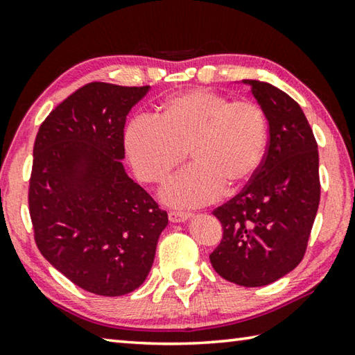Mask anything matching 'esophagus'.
Wrapping results in <instances>:
<instances>
[{
    "label": "esophagus",
    "instance_id": "esophagus-1",
    "mask_svg": "<svg viewBox=\"0 0 355 355\" xmlns=\"http://www.w3.org/2000/svg\"><path fill=\"white\" fill-rule=\"evenodd\" d=\"M191 218V213L188 211H178V209H171L169 211V219L172 222H183Z\"/></svg>",
    "mask_w": 355,
    "mask_h": 355
}]
</instances>
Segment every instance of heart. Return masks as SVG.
Instances as JSON below:
<instances>
[{
  "mask_svg": "<svg viewBox=\"0 0 355 355\" xmlns=\"http://www.w3.org/2000/svg\"><path fill=\"white\" fill-rule=\"evenodd\" d=\"M268 144V119L252 100L208 89L172 95L156 120L135 117L125 131L131 164L144 182L163 183L186 159L194 164L166 184L164 199L194 207L236 191L255 175Z\"/></svg>",
  "mask_w": 355,
  "mask_h": 355,
  "instance_id": "heart-1",
  "label": "heart"
}]
</instances>
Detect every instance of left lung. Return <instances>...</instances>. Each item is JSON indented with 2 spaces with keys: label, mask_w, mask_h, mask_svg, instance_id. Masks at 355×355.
I'll return each mask as SVG.
<instances>
[{
  "label": "left lung",
  "mask_w": 355,
  "mask_h": 355,
  "mask_svg": "<svg viewBox=\"0 0 355 355\" xmlns=\"http://www.w3.org/2000/svg\"><path fill=\"white\" fill-rule=\"evenodd\" d=\"M266 114L269 141L255 175L213 209L222 239L209 254L214 271L241 286H264L302 261L320 205V158L313 131L290 95L245 80Z\"/></svg>",
  "instance_id": "left-lung-1"
}]
</instances>
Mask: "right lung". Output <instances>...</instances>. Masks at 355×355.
Instances as JSON below:
<instances>
[{
    "label": "right lung",
    "mask_w": 355,
    "mask_h": 355,
    "mask_svg": "<svg viewBox=\"0 0 355 355\" xmlns=\"http://www.w3.org/2000/svg\"><path fill=\"white\" fill-rule=\"evenodd\" d=\"M148 89L89 83L35 136L28 192L35 244L59 272L98 296L144 284L167 225V213L120 163L127 114Z\"/></svg>",
    "instance_id": "obj_1"
}]
</instances>
